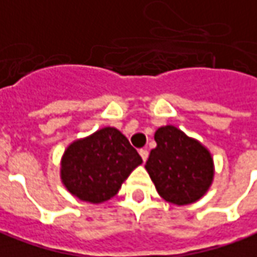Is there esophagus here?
<instances>
[{
    "label": "esophagus",
    "instance_id": "1",
    "mask_svg": "<svg viewBox=\"0 0 257 257\" xmlns=\"http://www.w3.org/2000/svg\"><path fill=\"white\" fill-rule=\"evenodd\" d=\"M139 155H141V158L143 159V162H146V160H148V156H149V152L146 151V149H141V151H139Z\"/></svg>",
    "mask_w": 257,
    "mask_h": 257
}]
</instances>
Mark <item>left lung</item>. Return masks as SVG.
Instances as JSON below:
<instances>
[{
    "label": "left lung",
    "mask_w": 257,
    "mask_h": 257,
    "mask_svg": "<svg viewBox=\"0 0 257 257\" xmlns=\"http://www.w3.org/2000/svg\"><path fill=\"white\" fill-rule=\"evenodd\" d=\"M146 170L162 198L176 205L200 200L212 183L214 162L201 143L172 125L155 134Z\"/></svg>",
    "instance_id": "1"
}]
</instances>
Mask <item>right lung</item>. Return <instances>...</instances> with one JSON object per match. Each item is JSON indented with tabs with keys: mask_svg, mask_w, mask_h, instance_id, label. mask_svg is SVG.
Masks as SVG:
<instances>
[{
	"mask_svg": "<svg viewBox=\"0 0 257 257\" xmlns=\"http://www.w3.org/2000/svg\"><path fill=\"white\" fill-rule=\"evenodd\" d=\"M142 158L118 129L102 128L76 141L62 158L63 184L74 197L99 204L112 198Z\"/></svg>",
	"mask_w": 257,
	"mask_h": 257,
	"instance_id": "obj_1",
	"label": "right lung"
}]
</instances>
